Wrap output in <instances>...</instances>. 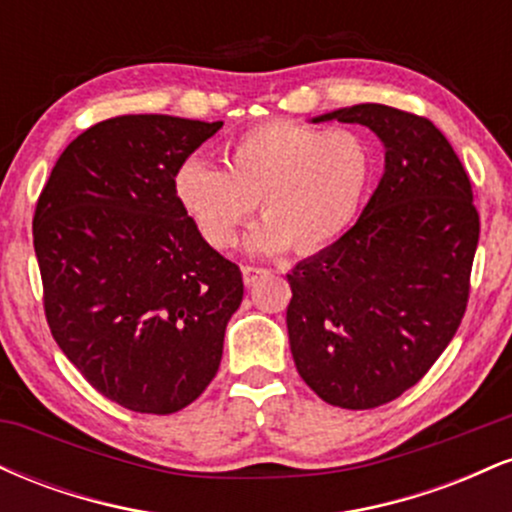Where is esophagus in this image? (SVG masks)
Returning a JSON list of instances; mask_svg holds the SVG:
<instances>
[{
    "label": "esophagus",
    "mask_w": 512,
    "mask_h": 512,
    "mask_svg": "<svg viewBox=\"0 0 512 512\" xmlns=\"http://www.w3.org/2000/svg\"><path fill=\"white\" fill-rule=\"evenodd\" d=\"M267 274H269V269H264V267H243L245 286H255L257 281L264 279Z\"/></svg>",
    "instance_id": "34e87169"
}]
</instances>
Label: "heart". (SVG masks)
Instances as JSON below:
<instances>
[{"label":"heart","mask_w":512,"mask_h":512,"mask_svg":"<svg viewBox=\"0 0 512 512\" xmlns=\"http://www.w3.org/2000/svg\"><path fill=\"white\" fill-rule=\"evenodd\" d=\"M223 161L185 158L175 170V197L214 248L236 243L262 197L267 219L248 243L264 255L332 245L361 214L373 180V149L361 134L293 120L245 129L228 142Z\"/></svg>","instance_id":"heart-1"}]
</instances>
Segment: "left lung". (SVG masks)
<instances>
[{
  "label": "left lung",
  "instance_id": "8db88e82",
  "mask_svg": "<svg viewBox=\"0 0 512 512\" xmlns=\"http://www.w3.org/2000/svg\"><path fill=\"white\" fill-rule=\"evenodd\" d=\"M356 122L385 146L361 219L289 276V344L317 397L373 409L414 387L460 327L479 243L472 182L431 120L380 103L313 117Z\"/></svg>",
  "mask_w": 512,
  "mask_h": 512
}]
</instances>
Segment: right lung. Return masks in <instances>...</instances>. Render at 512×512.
I'll return each mask as SVG.
<instances>
[{
  "mask_svg": "<svg viewBox=\"0 0 512 512\" xmlns=\"http://www.w3.org/2000/svg\"><path fill=\"white\" fill-rule=\"evenodd\" d=\"M223 127L120 115L81 132L35 204L45 317L79 373L120 407L173 414L207 390L243 301L175 197V170Z\"/></svg>",
  "mask_w": 512,
  "mask_h": 512,
  "instance_id": "add662e5",
  "label": "right lung"
}]
</instances>
